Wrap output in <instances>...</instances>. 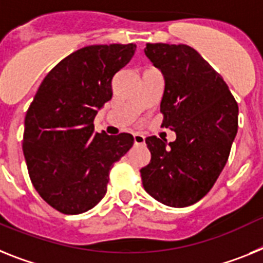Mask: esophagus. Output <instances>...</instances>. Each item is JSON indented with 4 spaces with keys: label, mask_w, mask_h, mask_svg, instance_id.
Listing matches in <instances>:
<instances>
[{
    "label": "esophagus",
    "mask_w": 263,
    "mask_h": 263,
    "mask_svg": "<svg viewBox=\"0 0 263 263\" xmlns=\"http://www.w3.org/2000/svg\"><path fill=\"white\" fill-rule=\"evenodd\" d=\"M134 143L136 145H138V144H144V143H145V138H144V136H143V135H140V134H135L134 135Z\"/></svg>",
    "instance_id": "obj_1"
}]
</instances>
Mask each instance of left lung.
<instances>
[{
	"mask_svg": "<svg viewBox=\"0 0 263 263\" xmlns=\"http://www.w3.org/2000/svg\"><path fill=\"white\" fill-rule=\"evenodd\" d=\"M144 52L164 75L161 125L176 132V140L145 139L151 161L140 170L143 186L161 204L189 206L211 191L227 164L238 104L222 77L188 45L147 43Z\"/></svg>",
	"mask_w": 263,
	"mask_h": 263,
	"instance_id": "left-lung-1",
	"label": "left lung"
}]
</instances>
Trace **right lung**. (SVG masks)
<instances>
[{
    "mask_svg": "<svg viewBox=\"0 0 263 263\" xmlns=\"http://www.w3.org/2000/svg\"><path fill=\"white\" fill-rule=\"evenodd\" d=\"M136 45H92L46 75L25 116L22 140L35 191L50 206L79 214L104 197L109 171L134 144L129 134L93 131L98 109L112 98L111 82Z\"/></svg>",
    "mask_w": 263,
    "mask_h": 263,
    "instance_id": "right-lung-1",
    "label": "right lung"
}]
</instances>
